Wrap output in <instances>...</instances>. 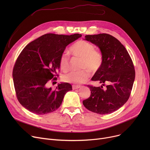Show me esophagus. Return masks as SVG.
<instances>
[{
    "label": "esophagus",
    "instance_id": "34e87169",
    "mask_svg": "<svg viewBox=\"0 0 150 150\" xmlns=\"http://www.w3.org/2000/svg\"><path fill=\"white\" fill-rule=\"evenodd\" d=\"M81 87L80 86H78V85H73L72 86V89L74 90V89H77L78 88H80Z\"/></svg>",
    "mask_w": 150,
    "mask_h": 150
}]
</instances>
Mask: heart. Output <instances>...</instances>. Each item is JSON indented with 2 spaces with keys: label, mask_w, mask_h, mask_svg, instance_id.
Masks as SVG:
<instances>
[{
  "label": "heart",
  "mask_w": 150,
  "mask_h": 150,
  "mask_svg": "<svg viewBox=\"0 0 150 150\" xmlns=\"http://www.w3.org/2000/svg\"><path fill=\"white\" fill-rule=\"evenodd\" d=\"M70 51L74 57L81 59L80 69L83 70L70 72L63 75L62 79L65 82L74 84L83 83L87 81L91 76L88 70L92 72H96L103 64V58L101 52L95 49V46L89 42L84 40L78 41L70 47ZM59 65L63 71L69 70L70 56L67 52H64L61 54Z\"/></svg>",
  "instance_id": "1"
}]
</instances>
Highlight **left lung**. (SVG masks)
<instances>
[{"label": "left lung", "instance_id": "left-lung-1", "mask_svg": "<svg viewBox=\"0 0 150 150\" xmlns=\"http://www.w3.org/2000/svg\"><path fill=\"white\" fill-rule=\"evenodd\" d=\"M84 38L85 40L99 47L103 60L101 67L91 79L102 86L88 85L91 96L83 101V104L93 112L111 114L129 99L135 79L134 66L125 47L112 35L100 33L86 35Z\"/></svg>", "mask_w": 150, "mask_h": 150}]
</instances>
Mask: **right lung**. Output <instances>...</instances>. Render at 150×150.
I'll use <instances>...</instances> for the list:
<instances>
[{
  "mask_svg": "<svg viewBox=\"0 0 150 150\" xmlns=\"http://www.w3.org/2000/svg\"><path fill=\"white\" fill-rule=\"evenodd\" d=\"M80 37L78 33L45 34L21 52L13 70V83L19 102L29 111L42 115L56 111L65 94L72 90L67 83L59 84L54 89L47 86L57 80L59 57L66 46Z\"/></svg>",
  "mask_w": 150,
  "mask_h": 150,
  "instance_id": "obj_1",
  "label": "right lung"
}]
</instances>
